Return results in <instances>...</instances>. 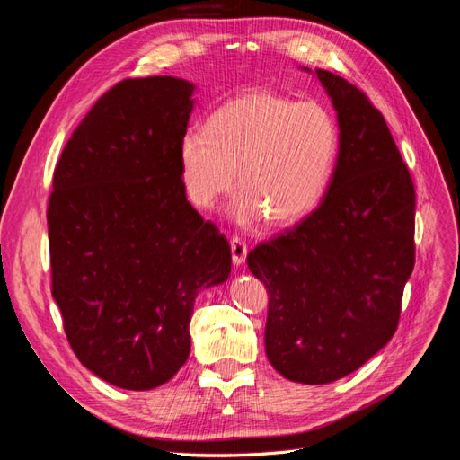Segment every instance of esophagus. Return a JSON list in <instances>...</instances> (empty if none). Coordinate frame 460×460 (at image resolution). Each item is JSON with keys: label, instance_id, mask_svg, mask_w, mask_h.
I'll use <instances>...</instances> for the list:
<instances>
[{"label": "esophagus", "instance_id": "obj_1", "mask_svg": "<svg viewBox=\"0 0 460 460\" xmlns=\"http://www.w3.org/2000/svg\"><path fill=\"white\" fill-rule=\"evenodd\" d=\"M230 249H232V262L235 264V267H240V264H243L247 259V252H249L247 243L240 238H232Z\"/></svg>", "mask_w": 460, "mask_h": 460}]
</instances>
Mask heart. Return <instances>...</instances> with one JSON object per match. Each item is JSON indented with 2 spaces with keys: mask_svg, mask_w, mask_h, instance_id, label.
<instances>
[{
  "mask_svg": "<svg viewBox=\"0 0 460 460\" xmlns=\"http://www.w3.org/2000/svg\"><path fill=\"white\" fill-rule=\"evenodd\" d=\"M340 149L330 109L296 102L269 90L245 92L218 105L205 128L180 137V176L193 205L211 208L234 188L243 190L234 218L255 225H291L307 217L324 196Z\"/></svg>",
  "mask_w": 460,
  "mask_h": 460,
  "instance_id": "heart-1",
  "label": "heart"
}]
</instances>
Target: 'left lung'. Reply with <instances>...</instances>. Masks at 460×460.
<instances>
[{
  "label": "left lung",
  "mask_w": 460,
  "mask_h": 460,
  "mask_svg": "<svg viewBox=\"0 0 460 460\" xmlns=\"http://www.w3.org/2000/svg\"><path fill=\"white\" fill-rule=\"evenodd\" d=\"M314 75L338 113L336 169L314 211L252 249L247 267L269 289L270 365L291 382L320 385L394 338L414 269V186L368 97L338 75Z\"/></svg>",
  "instance_id": "obj_1"
}]
</instances>
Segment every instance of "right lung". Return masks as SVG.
<instances>
[{
  "instance_id": "add662e5",
  "label": "right lung",
  "mask_w": 460,
  "mask_h": 460,
  "mask_svg": "<svg viewBox=\"0 0 460 460\" xmlns=\"http://www.w3.org/2000/svg\"><path fill=\"white\" fill-rule=\"evenodd\" d=\"M188 80H122L78 124L48 207L51 294L66 340L97 378L146 392L186 363L201 289L225 284V235L186 199L178 146Z\"/></svg>"
}]
</instances>
